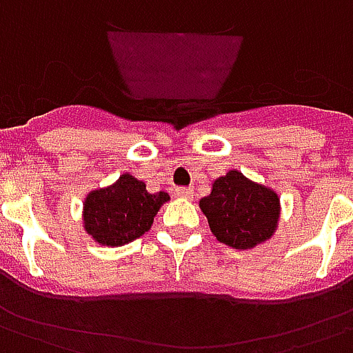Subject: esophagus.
<instances>
[{"label":"esophagus","mask_w":353,"mask_h":353,"mask_svg":"<svg viewBox=\"0 0 353 353\" xmlns=\"http://www.w3.org/2000/svg\"><path fill=\"white\" fill-rule=\"evenodd\" d=\"M176 195H180V197H192L194 195V188L179 186L176 188Z\"/></svg>","instance_id":"1"}]
</instances>
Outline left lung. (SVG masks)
Returning <instances> with one entry per match:
<instances>
[{"label": "left lung", "instance_id": "obj_1", "mask_svg": "<svg viewBox=\"0 0 353 353\" xmlns=\"http://www.w3.org/2000/svg\"><path fill=\"white\" fill-rule=\"evenodd\" d=\"M199 207L216 239L236 250H248L271 239L280 214L279 195L239 171L216 179Z\"/></svg>", "mask_w": 353, "mask_h": 353}]
</instances>
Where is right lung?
Listing matches in <instances>:
<instances>
[{
	"mask_svg": "<svg viewBox=\"0 0 353 353\" xmlns=\"http://www.w3.org/2000/svg\"><path fill=\"white\" fill-rule=\"evenodd\" d=\"M165 201V192L150 194L145 182L125 173L112 186L88 194L84 228L97 243L122 246L150 230L154 216Z\"/></svg>",
	"mask_w": 353,
	"mask_h": 353,
	"instance_id": "1",
	"label": "right lung"
}]
</instances>
